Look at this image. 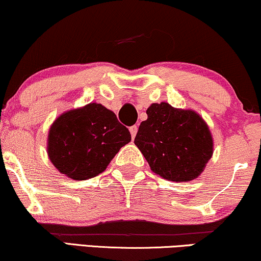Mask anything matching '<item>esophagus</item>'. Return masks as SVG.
Here are the masks:
<instances>
[{"label":"esophagus","instance_id":"34e87169","mask_svg":"<svg viewBox=\"0 0 261 261\" xmlns=\"http://www.w3.org/2000/svg\"><path fill=\"white\" fill-rule=\"evenodd\" d=\"M129 132H130V135H132V138H135V135H137V133H138V126H132L130 128H129Z\"/></svg>","mask_w":261,"mask_h":261}]
</instances>
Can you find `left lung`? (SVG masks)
Returning <instances> with one entry per match:
<instances>
[{
  "instance_id": "left-lung-1",
  "label": "left lung",
  "mask_w": 261,
  "mask_h": 261,
  "mask_svg": "<svg viewBox=\"0 0 261 261\" xmlns=\"http://www.w3.org/2000/svg\"><path fill=\"white\" fill-rule=\"evenodd\" d=\"M146 114L134 143L151 170L169 181L198 177L213 152L205 121L194 111L176 109L168 103L152 104Z\"/></svg>"
}]
</instances>
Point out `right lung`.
<instances>
[{
    "instance_id": "1",
    "label": "right lung",
    "mask_w": 261,
    "mask_h": 261,
    "mask_svg": "<svg viewBox=\"0 0 261 261\" xmlns=\"http://www.w3.org/2000/svg\"><path fill=\"white\" fill-rule=\"evenodd\" d=\"M127 127L101 104L90 103L61 115L50 128L48 154L57 170L73 180L97 176L130 141Z\"/></svg>"
}]
</instances>
